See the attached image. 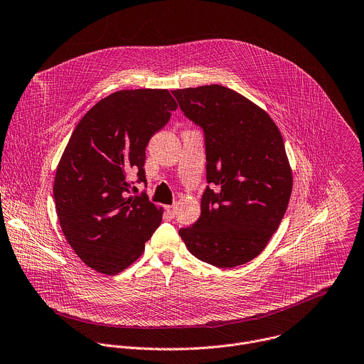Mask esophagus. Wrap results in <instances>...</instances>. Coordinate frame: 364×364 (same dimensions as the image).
<instances>
[{"instance_id": "esophagus-1", "label": "esophagus", "mask_w": 364, "mask_h": 364, "mask_svg": "<svg viewBox=\"0 0 364 364\" xmlns=\"http://www.w3.org/2000/svg\"><path fill=\"white\" fill-rule=\"evenodd\" d=\"M167 214H168L171 218H174V217H176V214H177V207H176V204H173V205H168V207H167Z\"/></svg>"}]
</instances>
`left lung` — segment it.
Listing matches in <instances>:
<instances>
[{
    "label": "left lung",
    "instance_id": "left-lung-1",
    "mask_svg": "<svg viewBox=\"0 0 364 364\" xmlns=\"http://www.w3.org/2000/svg\"><path fill=\"white\" fill-rule=\"evenodd\" d=\"M205 136L207 186L201 215L178 231L187 250L218 268L258 257L292 194V168L271 116L238 92L205 85L171 92Z\"/></svg>",
    "mask_w": 364,
    "mask_h": 364
}]
</instances>
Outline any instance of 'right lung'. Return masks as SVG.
Returning a JSON list of instances; mask_svg holds the SVG:
<instances>
[{"instance_id": "obj_1", "label": "right lung", "mask_w": 364, "mask_h": 364, "mask_svg": "<svg viewBox=\"0 0 364 364\" xmlns=\"http://www.w3.org/2000/svg\"><path fill=\"white\" fill-rule=\"evenodd\" d=\"M176 109L167 89L114 92L87 110L63 150L53 181L58 220L96 272L130 267L161 224V207L146 194L130 196V177L146 183V146Z\"/></svg>"}]
</instances>
